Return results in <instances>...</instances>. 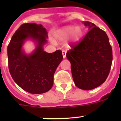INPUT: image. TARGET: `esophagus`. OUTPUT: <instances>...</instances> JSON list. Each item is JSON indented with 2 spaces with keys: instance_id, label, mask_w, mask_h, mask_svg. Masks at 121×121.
I'll return each mask as SVG.
<instances>
[{
  "instance_id": "obj_1",
  "label": "esophagus",
  "mask_w": 121,
  "mask_h": 121,
  "mask_svg": "<svg viewBox=\"0 0 121 121\" xmlns=\"http://www.w3.org/2000/svg\"><path fill=\"white\" fill-rule=\"evenodd\" d=\"M62 53L63 57H64V58L65 59L66 57V53H67V52H66L65 50H62Z\"/></svg>"
}]
</instances>
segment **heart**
<instances>
[{
    "label": "heart",
    "mask_w": 121,
    "mask_h": 121,
    "mask_svg": "<svg viewBox=\"0 0 121 121\" xmlns=\"http://www.w3.org/2000/svg\"><path fill=\"white\" fill-rule=\"evenodd\" d=\"M83 36V30L79 26L68 25L59 29L54 34V37L59 42H66L67 45H70L71 43H76L79 41ZM51 42L55 44L56 42L51 39Z\"/></svg>",
    "instance_id": "heart-1"
}]
</instances>
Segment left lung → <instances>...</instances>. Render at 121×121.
Listing matches in <instances>:
<instances>
[{"instance_id":"1","label":"left lung","mask_w":121,"mask_h":121,"mask_svg":"<svg viewBox=\"0 0 121 121\" xmlns=\"http://www.w3.org/2000/svg\"><path fill=\"white\" fill-rule=\"evenodd\" d=\"M83 23L89 31L66 56L71 63L76 86L90 90L100 86L107 78L113 60L112 48L105 32L90 22Z\"/></svg>"}]
</instances>
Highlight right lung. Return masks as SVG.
<instances>
[{
  "label": "right lung",
  "mask_w": 121,
  "mask_h": 121,
  "mask_svg": "<svg viewBox=\"0 0 121 121\" xmlns=\"http://www.w3.org/2000/svg\"><path fill=\"white\" fill-rule=\"evenodd\" d=\"M47 38V30L41 24L24 23L15 32L8 46L11 77L21 88L30 93H44L51 89L54 73L63 59L60 50L52 53L44 51ZM28 40L36 45L30 54L23 50V45Z\"/></svg>",
  "instance_id": "obj_1"
}]
</instances>
